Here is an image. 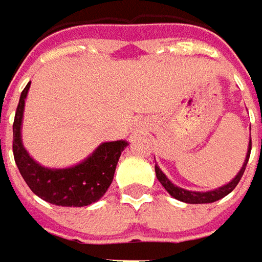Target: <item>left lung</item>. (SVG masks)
I'll return each mask as SVG.
<instances>
[{
  "label": "left lung",
  "instance_id": "obj_1",
  "mask_svg": "<svg viewBox=\"0 0 262 262\" xmlns=\"http://www.w3.org/2000/svg\"><path fill=\"white\" fill-rule=\"evenodd\" d=\"M250 154H251V140H250V145H248V151H247V157H245V161L242 164L241 170L236 176L233 177L232 180L229 183H226L225 186L222 187H217L215 190H210V192H192V190H186V189H182L179 187L176 184H173L170 180L167 179V176L160 170V167L156 164V176L159 179V182L163 184V187L167 190L174 199L180 202H184V203H212V202H216L222 198H225L226 194L232 192L233 189L236 187V184L239 183L241 180L242 174L245 171V167H247V163L250 160Z\"/></svg>",
  "mask_w": 262,
  "mask_h": 262
}]
</instances>
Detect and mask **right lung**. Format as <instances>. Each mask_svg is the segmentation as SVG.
<instances>
[{"label":"right lung","instance_id":"obj_1","mask_svg":"<svg viewBox=\"0 0 262 262\" xmlns=\"http://www.w3.org/2000/svg\"><path fill=\"white\" fill-rule=\"evenodd\" d=\"M30 83L21 92L12 124V152L24 182L38 198L57 206L82 208L99 201L112 183L119 156L128 143L124 140L102 143L88 159L72 167H43L30 157L21 141L24 101Z\"/></svg>","mask_w":262,"mask_h":262}]
</instances>
